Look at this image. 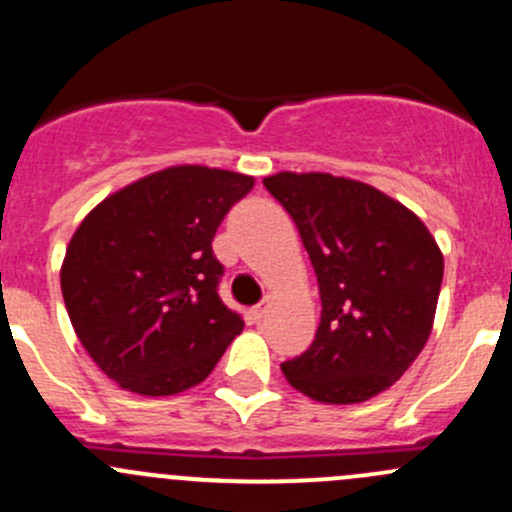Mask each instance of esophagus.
Here are the masks:
<instances>
[{"instance_id":"obj_1","label":"esophagus","mask_w":512,"mask_h":512,"mask_svg":"<svg viewBox=\"0 0 512 512\" xmlns=\"http://www.w3.org/2000/svg\"><path fill=\"white\" fill-rule=\"evenodd\" d=\"M270 312V304L267 302H262V304H255V307L250 309V314H252V319H255V322H262V319H265V314Z\"/></svg>"}]
</instances>
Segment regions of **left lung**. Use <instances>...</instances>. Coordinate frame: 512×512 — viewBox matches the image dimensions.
<instances>
[{
    "instance_id": "1",
    "label": "left lung",
    "mask_w": 512,
    "mask_h": 512,
    "mask_svg": "<svg viewBox=\"0 0 512 512\" xmlns=\"http://www.w3.org/2000/svg\"><path fill=\"white\" fill-rule=\"evenodd\" d=\"M297 225L322 297L312 347L282 364L304 396L359 404L414 364L433 327L443 255L399 200L329 173L262 180Z\"/></svg>"
}]
</instances>
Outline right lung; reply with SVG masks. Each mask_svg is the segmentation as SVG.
<instances>
[{"label":"right lung","instance_id":"1","mask_svg":"<svg viewBox=\"0 0 512 512\" xmlns=\"http://www.w3.org/2000/svg\"><path fill=\"white\" fill-rule=\"evenodd\" d=\"M255 178L173 165L108 195L76 227L61 292L74 332L121 389L173 396L208 379L245 322L218 294L213 237Z\"/></svg>","mask_w":512,"mask_h":512}]
</instances>
